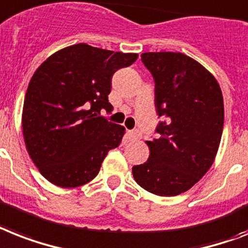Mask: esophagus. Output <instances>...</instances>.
<instances>
[{
	"mask_svg": "<svg viewBox=\"0 0 248 248\" xmlns=\"http://www.w3.org/2000/svg\"><path fill=\"white\" fill-rule=\"evenodd\" d=\"M140 138V132L139 131H128L127 132V139L130 141H136L138 139Z\"/></svg>",
	"mask_w": 248,
	"mask_h": 248,
	"instance_id": "1",
	"label": "esophagus"
}]
</instances>
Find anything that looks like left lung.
<instances>
[{
  "instance_id": "obj_1",
  "label": "left lung",
  "mask_w": 248,
  "mask_h": 248,
  "mask_svg": "<svg viewBox=\"0 0 248 248\" xmlns=\"http://www.w3.org/2000/svg\"><path fill=\"white\" fill-rule=\"evenodd\" d=\"M141 61L155 82L156 139L150 155L132 167L139 186L158 196H176L199 182L214 162L223 134L224 104L210 72L183 53L146 52Z\"/></svg>"
}]
</instances>
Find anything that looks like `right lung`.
Masks as SVG:
<instances>
[{
  "instance_id": "obj_1",
  "label": "right lung",
  "mask_w": 248,
  "mask_h": 248,
  "mask_svg": "<svg viewBox=\"0 0 248 248\" xmlns=\"http://www.w3.org/2000/svg\"><path fill=\"white\" fill-rule=\"evenodd\" d=\"M138 57L78 43L53 53L37 68L24 100L23 134L46 180L70 188L95 178L108 152L124 135V127L100 116L102 109H113L108 102L112 76Z\"/></svg>"
}]
</instances>
